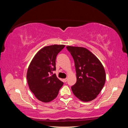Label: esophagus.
I'll return each mask as SVG.
<instances>
[{"instance_id":"obj_1","label":"esophagus","mask_w":128,"mask_h":128,"mask_svg":"<svg viewBox=\"0 0 128 128\" xmlns=\"http://www.w3.org/2000/svg\"><path fill=\"white\" fill-rule=\"evenodd\" d=\"M67 80H68V78H66L64 79V82H66L67 81Z\"/></svg>"}]
</instances>
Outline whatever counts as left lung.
<instances>
[{"label": "left lung", "instance_id": "left-lung-1", "mask_svg": "<svg viewBox=\"0 0 128 128\" xmlns=\"http://www.w3.org/2000/svg\"><path fill=\"white\" fill-rule=\"evenodd\" d=\"M74 59L77 81L71 87L77 98L83 102L96 98L104 85L106 73L102 64L84 47L67 46Z\"/></svg>", "mask_w": 128, "mask_h": 128}]
</instances>
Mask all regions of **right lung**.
Listing matches in <instances>:
<instances>
[{
    "label": "right lung",
    "mask_w": 128,
    "mask_h": 128,
    "mask_svg": "<svg viewBox=\"0 0 128 128\" xmlns=\"http://www.w3.org/2000/svg\"><path fill=\"white\" fill-rule=\"evenodd\" d=\"M65 45L54 44L40 50L28 67L27 81L31 92L39 100L47 103L58 96L63 82L55 74L56 56Z\"/></svg>",
    "instance_id": "1"
}]
</instances>
